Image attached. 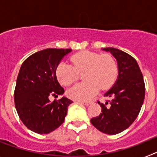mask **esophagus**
Masks as SVG:
<instances>
[{"label": "esophagus", "instance_id": "1", "mask_svg": "<svg viewBox=\"0 0 157 157\" xmlns=\"http://www.w3.org/2000/svg\"><path fill=\"white\" fill-rule=\"evenodd\" d=\"M78 102L84 105H89L90 104V101H78Z\"/></svg>", "mask_w": 157, "mask_h": 157}]
</instances>
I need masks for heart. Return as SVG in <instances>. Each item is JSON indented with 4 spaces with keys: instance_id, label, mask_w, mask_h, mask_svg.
<instances>
[{
    "instance_id": "heart-1",
    "label": "heart",
    "mask_w": 157,
    "mask_h": 157,
    "mask_svg": "<svg viewBox=\"0 0 157 157\" xmlns=\"http://www.w3.org/2000/svg\"><path fill=\"white\" fill-rule=\"evenodd\" d=\"M71 64L60 62L56 68V76L61 85L68 86L76 82L79 74L85 72V82L78 83L67 94L76 101H87L93 98L99 89L108 90L116 81L118 66L109 55H101L90 51H82L70 58Z\"/></svg>"
}]
</instances>
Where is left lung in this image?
Wrapping results in <instances>:
<instances>
[{
  "instance_id": "8db88e82",
  "label": "left lung",
  "mask_w": 157,
  "mask_h": 157,
  "mask_svg": "<svg viewBox=\"0 0 157 157\" xmlns=\"http://www.w3.org/2000/svg\"><path fill=\"white\" fill-rule=\"evenodd\" d=\"M117 59L119 75L114 86L104 97L105 104L98 101L101 113L91 119L93 125L107 134H119L128 128L138 117L145 99L142 73L133 56L115 48H104Z\"/></svg>"
}]
</instances>
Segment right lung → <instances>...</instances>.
I'll list each match as a JSON object with an SVG mask.
<instances>
[{"label":"right lung","mask_w":157,"mask_h":157,"mask_svg":"<svg viewBox=\"0 0 157 157\" xmlns=\"http://www.w3.org/2000/svg\"><path fill=\"white\" fill-rule=\"evenodd\" d=\"M71 48H46L25 59L18 75L14 92L15 106L21 120L29 130L45 134L52 132L64 122L70 99L62 98L64 90L56 76V68Z\"/></svg>","instance_id":"add662e5"}]
</instances>
